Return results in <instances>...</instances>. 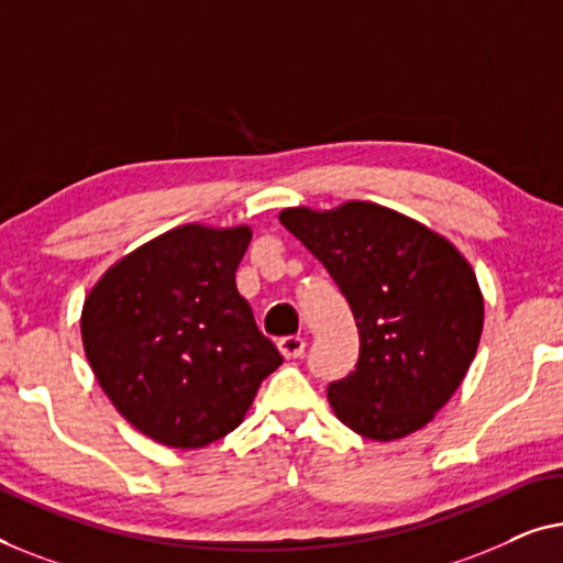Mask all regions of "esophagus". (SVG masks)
I'll use <instances>...</instances> for the list:
<instances>
[{"label":"esophagus","mask_w":563,"mask_h":563,"mask_svg":"<svg viewBox=\"0 0 563 563\" xmlns=\"http://www.w3.org/2000/svg\"><path fill=\"white\" fill-rule=\"evenodd\" d=\"M278 350L285 360H298V357H303L306 342L300 336H283L278 342Z\"/></svg>","instance_id":"obj_1"}]
</instances>
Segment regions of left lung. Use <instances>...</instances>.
Returning a JSON list of instances; mask_svg holds the SVG:
<instances>
[{"label":"left lung","mask_w":563,"mask_h":563,"mask_svg":"<svg viewBox=\"0 0 563 563\" xmlns=\"http://www.w3.org/2000/svg\"><path fill=\"white\" fill-rule=\"evenodd\" d=\"M319 257L360 329L354 372L329 385L344 426L372 441L423 429L470 369L485 300L470 263L429 227L369 201L280 211Z\"/></svg>","instance_id":"left-lung-1"}]
</instances>
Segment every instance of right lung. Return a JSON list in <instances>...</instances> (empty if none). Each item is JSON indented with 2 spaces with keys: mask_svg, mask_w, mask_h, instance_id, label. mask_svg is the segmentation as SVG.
Wrapping results in <instances>:
<instances>
[{
  "mask_svg": "<svg viewBox=\"0 0 563 563\" xmlns=\"http://www.w3.org/2000/svg\"><path fill=\"white\" fill-rule=\"evenodd\" d=\"M250 227L184 224L109 267L84 300V352L140 433L173 449L224 439L280 352L234 275Z\"/></svg>",
  "mask_w": 563,
  "mask_h": 563,
  "instance_id": "obj_1",
  "label": "right lung"
}]
</instances>
